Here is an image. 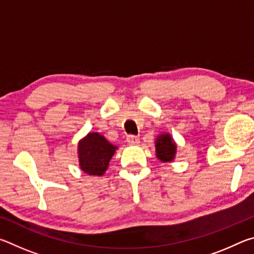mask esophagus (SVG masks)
Wrapping results in <instances>:
<instances>
[{
  "label": "esophagus",
  "mask_w": 254,
  "mask_h": 254,
  "mask_svg": "<svg viewBox=\"0 0 254 254\" xmlns=\"http://www.w3.org/2000/svg\"><path fill=\"white\" fill-rule=\"evenodd\" d=\"M127 141L128 144H137L140 142V139L135 135H127Z\"/></svg>",
  "instance_id": "esophagus-1"
}]
</instances>
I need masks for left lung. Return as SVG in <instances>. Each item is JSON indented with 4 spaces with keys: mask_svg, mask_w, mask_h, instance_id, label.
I'll use <instances>...</instances> for the list:
<instances>
[{
    "mask_svg": "<svg viewBox=\"0 0 254 254\" xmlns=\"http://www.w3.org/2000/svg\"><path fill=\"white\" fill-rule=\"evenodd\" d=\"M177 151V145H176L173 137L169 133H162L156 139V154L159 160L163 162L173 161Z\"/></svg>",
    "mask_w": 254,
    "mask_h": 254,
    "instance_id": "1",
    "label": "left lung"
}]
</instances>
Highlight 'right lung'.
<instances>
[{
  "label": "right lung",
  "instance_id": "1",
  "mask_svg": "<svg viewBox=\"0 0 254 254\" xmlns=\"http://www.w3.org/2000/svg\"><path fill=\"white\" fill-rule=\"evenodd\" d=\"M117 149L100 133H88L78 142L80 169L91 176H103Z\"/></svg>",
  "mask_w": 254,
  "mask_h": 254
}]
</instances>
